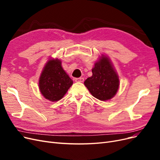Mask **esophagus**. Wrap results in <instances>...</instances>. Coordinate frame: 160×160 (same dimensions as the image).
I'll use <instances>...</instances> for the list:
<instances>
[{
    "instance_id": "1",
    "label": "esophagus",
    "mask_w": 160,
    "mask_h": 160,
    "mask_svg": "<svg viewBox=\"0 0 160 160\" xmlns=\"http://www.w3.org/2000/svg\"><path fill=\"white\" fill-rule=\"evenodd\" d=\"M75 81L76 82H80V83H82V82L84 81V78H83V77H80V78H76V79H75Z\"/></svg>"
}]
</instances>
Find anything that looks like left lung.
<instances>
[{
    "label": "left lung",
    "instance_id": "1",
    "mask_svg": "<svg viewBox=\"0 0 160 160\" xmlns=\"http://www.w3.org/2000/svg\"><path fill=\"white\" fill-rule=\"evenodd\" d=\"M92 73V76L84 82L91 94L101 101L113 98L118 91L119 80L109 58L101 57L95 63Z\"/></svg>",
    "mask_w": 160,
    "mask_h": 160
}]
</instances>
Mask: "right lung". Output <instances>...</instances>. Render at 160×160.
Wrapping results in <instances>:
<instances>
[{
	"label": "right lung",
	"mask_w": 160,
	"mask_h": 160,
	"mask_svg": "<svg viewBox=\"0 0 160 160\" xmlns=\"http://www.w3.org/2000/svg\"><path fill=\"white\" fill-rule=\"evenodd\" d=\"M72 85V80L62 69L58 59L48 61L41 74L38 85L41 94L51 101L61 99Z\"/></svg>",
	"instance_id": "1"
}]
</instances>
